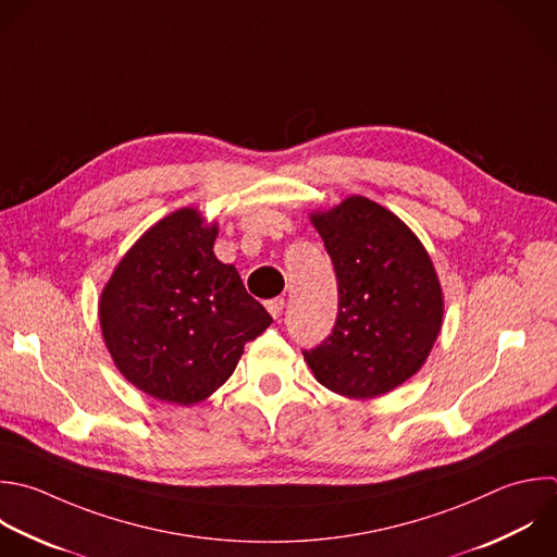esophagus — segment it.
I'll list each match as a JSON object with an SVG mask.
<instances>
[{
  "label": "esophagus",
  "mask_w": 557,
  "mask_h": 557,
  "mask_svg": "<svg viewBox=\"0 0 557 557\" xmlns=\"http://www.w3.org/2000/svg\"><path fill=\"white\" fill-rule=\"evenodd\" d=\"M265 307H268L270 315H272L274 320H278V318L283 315V309H285V298H272V300L265 302Z\"/></svg>",
  "instance_id": "obj_1"
}]
</instances>
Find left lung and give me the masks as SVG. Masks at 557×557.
Instances as JSON below:
<instances>
[{
  "mask_svg": "<svg viewBox=\"0 0 557 557\" xmlns=\"http://www.w3.org/2000/svg\"><path fill=\"white\" fill-rule=\"evenodd\" d=\"M337 276L329 337L302 350L315 379L348 398H374L413 376L442 326V289L418 237L387 209L352 196L311 215Z\"/></svg>",
  "mask_w": 557,
  "mask_h": 557,
  "instance_id": "obj_1",
  "label": "left lung"
}]
</instances>
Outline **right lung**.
<instances>
[{"label":"right lung","mask_w":557,"mask_h":557,"mask_svg":"<svg viewBox=\"0 0 557 557\" xmlns=\"http://www.w3.org/2000/svg\"><path fill=\"white\" fill-rule=\"evenodd\" d=\"M218 226L181 209L120 261L100 300V326L120 372L176 405L211 396L272 315L233 265L218 261Z\"/></svg>","instance_id":"right-lung-1"}]
</instances>
